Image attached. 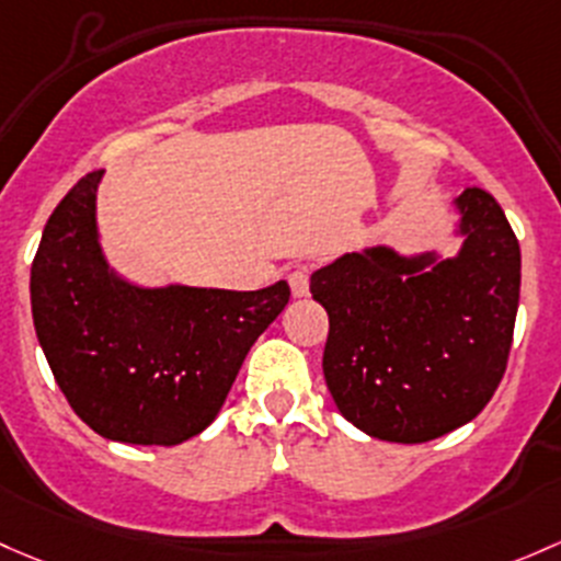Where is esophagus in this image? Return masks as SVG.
Masks as SVG:
<instances>
[{
  "mask_svg": "<svg viewBox=\"0 0 561 561\" xmlns=\"http://www.w3.org/2000/svg\"><path fill=\"white\" fill-rule=\"evenodd\" d=\"M287 282H290L293 298H306L309 296V268L306 265H298L287 274Z\"/></svg>",
  "mask_w": 561,
  "mask_h": 561,
  "instance_id": "esophagus-1",
  "label": "esophagus"
}]
</instances>
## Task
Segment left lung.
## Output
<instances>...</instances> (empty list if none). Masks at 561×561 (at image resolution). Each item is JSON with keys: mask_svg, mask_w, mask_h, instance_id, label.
<instances>
[{"mask_svg": "<svg viewBox=\"0 0 561 561\" xmlns=\"http://www.w3.org/2000/svg\"><path fill=\"white\" fill-rule=\"evenodd\" d=\"M454 257L346 252L311 274L330 330L322 370L335 405L370 438L424 444L481 414L508 365L522 252L481 187L454 198Z\"/></svg>", "mask_w": 561, "mask_h": 561, "instance_id": "8db88e82", "label": "left lung"}]
</instances>
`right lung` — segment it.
I'll use <instances>...</instances> for the list:
<instances>
[{
    "mask_svg": "<svg viewBox=\"0 0 561 561\" xmlns=\"http://www.w3.org/2000/svg\"><path fill=\"white\" fill-rule=\"evenodd\" d=\"M85 174L47 220L32 263V317L56 385L102 438L176 446L215 422L247 352L290 300L287 282L252 293L141 287L110 268Z\"/></svg>",
    "mask_w": 561,
    "mask_h": 561,
    "instance_id": "1",
    "label": "right lung"
}]
</instances>
